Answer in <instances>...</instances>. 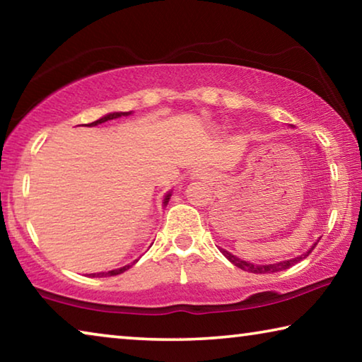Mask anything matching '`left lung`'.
I'll return each instance as SVG.
<instances>
[{
  "mask_svg": "<svg viewBox=\"0 0 362 362\" xmlns=\"http://www.w3.org/2000/svg\"><path fill=\"white\" fill-rule=\"evenodd\" d=\"M316 246V244H315ZM315 246L311 247L308 252H305L303 255L300 257H296V259H291V260H284V262H278V263H272V265H254V263H249V262H244L241 259H238L236 255H233L230 252H226V250L220 249L222 250V254L228 259L233 265L244 269V272H250V273H257V274H262V273H276V272H283V269H287L296 265V263H298L300 260H303L305 257H308L311 254V250L315 249Z\"/></svg>",
  "mask_w": 362,
  "mask_h": 362,
  "instance_id": "1",
  "label": "left lung"
}]
</instances>
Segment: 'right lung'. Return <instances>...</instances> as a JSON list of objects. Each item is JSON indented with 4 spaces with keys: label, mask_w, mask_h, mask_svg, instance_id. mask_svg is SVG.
Wrapping results in <instances>:
<instances>
[{
    "label": "right lung",
    "mask_w": 362,
    "mask_h": 362,
    "mask_svg": "<svg viewBox=\"0 0 362 362\" xmlns=\"http://www.w3.org/2000/svg\"><path fill=\"white\" fill-rule=\"evenodd\" d=\"M124 115H129V112H126V113H110V115H107V116H103V118H100V119H97V121H94V122H89V124H86V126H97V124H102V122H105V121H110V119H115V118H119V116H124ZM169 196L170 194H168L166 196V199H164V204H168V201H169ZM137 262V260H136ZM136 262H132L131 265H126V267H121V268H118V269H112V272H107V273H94L93 274V278H102V276H116V274H121V273H124L126 269H129L134 263Z\"/></svg>",
    "instance_id": "right-lung-1"
}]
</instances>
